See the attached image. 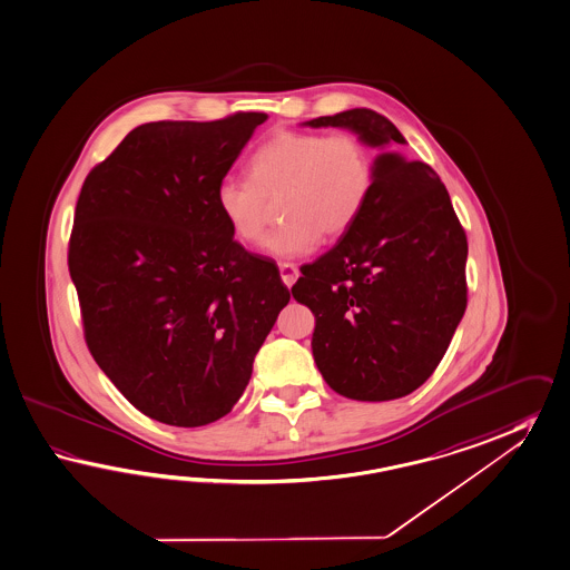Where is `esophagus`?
I'll return each mask as SVG.
<instances>
[{
    "instance_id": "esophagus-1",
    "label": "esophagus",
    "mask_w": 570,
    "mask_h": 570,
    "mask_svg": "<svg viewBox=\"0 0 570 570\" xmlns=\"http://www.w3.org/2000/svg\"><path fill=\"white\" fill-rule=\"evenodd\" d=\"M278 273H281V278H283V283H285L287 287H292L293 283L299 277V268L293 263L278 264Z\"/></svg>"
}]
</instances>
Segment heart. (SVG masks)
Returning <instances> with one entry per match:
<instances>
[{"instance_id":"1","label":"heart","mask_w":570,"mask_h":570,"mask_svg":"<svg viewBox=\"0 0 570 570\" xmlns=\"http://www.w3.org/2000/svg\"><path fill=\"white\" fill-rule=\"evenodd\" d=\"M374 186V157L355 134L285 130L249 159V177H220L215 205L235 239L256 246L278 198L277 232L266 252L299 258L322 237H338L364 210Z\"/></svg>"}]
</instances>
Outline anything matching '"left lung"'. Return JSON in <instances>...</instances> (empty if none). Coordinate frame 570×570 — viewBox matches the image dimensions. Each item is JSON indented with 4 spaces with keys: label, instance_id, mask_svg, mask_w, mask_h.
Wrapping results in <instances>:
<instances>
[{
    "label": "left lung",
    "instance_id": "8db88e82",
    "mask_svg": "<svg viewBox=\"0 0 570 570\" xmlns=\"http://www.w3.org/2000/svg\"><path fill=\"white\" fill-rule=\"evenodd\" d=\"M306 126L347 128L370 147L405 145L393 121L364 107ZM465 263L468 235L436 171L379 155L364 210L292 287L316 318L312 353L326 384L355 401L420 389L465 314Z\"/></svg>",
    "mask_w": 570,
    "mask_h": 570
}]
</instances>
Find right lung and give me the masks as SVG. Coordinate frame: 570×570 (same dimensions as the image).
Instances as JSON below:
<instances>
[{"mask_svg": "<svg viewBox=\"0 0 570 570\" xmlns=\"http://www.w3.org/2000/svg\"><path fill=\"white\" fill-rule=\"evenodd\" d=\"M266 114L138 126L88 174L68 248L88 351L150 420L227 415L292 293L215 190Z\"/></svg>", "mask_w": 570, "mask_h": 570, "instance_id": "right-lung-1", "label": "right lung"}]
</instances>
